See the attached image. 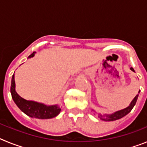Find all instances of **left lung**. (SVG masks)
Segmentation results:
<instances>
[{
	"mask_svg": "<svg viewBox=\"0 0 147 147\" xmlns=\"http://www.w3.org/2000/svg\"><path fill=\"white\" fill-rule=\"evenodd\" d=\"M130 70L133 72H135L134 69L131 67ZM140 93V90L138 91V93ZM138 94L136 95L135 98L132 99V101L131 102V103L129 104V105L126 108L123 109V110H118L116 112L113 113H111V114H101V113H98V118H99L101 120H103L105 121H115V120H118V119H120L121 118H123L124 116H125L126 115L129 113L130 112L132 109L134 107L135 105H136V102H137V99H138Z\"/></svg>",
	"mask_w": 147,
	"mask_h": 147,
	"instance_id": "1",
	"label": "left lung"
}]
</instances>
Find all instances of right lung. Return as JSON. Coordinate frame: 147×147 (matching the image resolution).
Returning a JSON list of instances; mask_svg holds the SVG:
<instances>
[{
  "label": "right lung",
  "mask_w": 147,
  "mask_h": 147,
  "mask_svg": "<svg viewBox=\"0 0 147 147\" xmlns=\"http://www.w3.org/2000/svg\"><path fill=\"white\" fill-rule=\"evenodd\" d=\"M33 52L31 55L28 56V59L33 57L35 55ZM11 97L13 101L15 102L21 111L32 118L39 119H49L56 117L59 115L61 111V108L58 105H46L43 103L26 100L18 94L15 90V74H13L11 82Z\"/></svg>",
  "instance_id": "add662e5"
}]
</instances>
